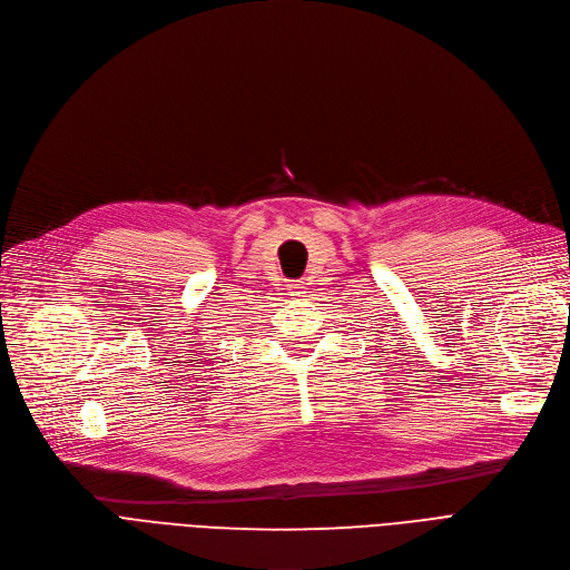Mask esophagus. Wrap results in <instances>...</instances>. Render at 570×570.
Wrapping results in <instances>:
<instances>
[{"label": "esophagus", "mask_w": 570, "mask_h": 570, "mask_svg": "<svg viewBox=\"0 0 570 570\" xmlns=\"http://www.w3.org/2000/svg\"><path fill=\"white\" fill-rule=\"evenodd\" d=\"M303 288H305V284L298 282V279L296 282H288V293H291V296H301V293H305Z\"/></svg>", "instance_id": "obj_1"}]
</instances>
